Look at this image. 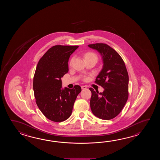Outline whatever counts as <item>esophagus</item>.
Listing matches in <instances>:
<instances>
[{
	"label": "esophagus",
	"mask_w": 160,
	"mask_h": 160,
	"mask_svg": "<svg viewBox=\"0 0 160 160\" xmlns=\"http://www.w3.org/2000/svg\"><path fill=\"white\" fill-rule=\"evenodd\" d=\"M82 89H86L87 88V86H81Z\"/></svg>",
	"instance_id": "obj_1"
}]
</instances>
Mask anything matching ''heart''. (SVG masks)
Segmentation results:
<instances>
[{"label":"heart","instance_id":"obj_1","mask_svg":"<svg viewBox=\"0 0 160 160\" xmlns=\"http://www.w3.org/2000/svg\"><path fill=\"white\" fill-rule=\"evenodd\" d=\"M92 56H93V57H95L97 58V55L94 54V53H92V52H88V53H86V54H85V58H86V57H92ZM72 61H73V59L71 61V63L72 62ZM86 78H85L84 80H86Z\"/></svg>","mask_w":160,"mask_h":160}]
</instances>
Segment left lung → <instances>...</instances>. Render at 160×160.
Masks as SVG:
<instances>
[{"label": "left lung", "instance_id": "8db88e82", "mask_svg": "<svg viewBox=\"0 0 160 160\" xmlns=\"http://www.w3.org/2000/svg\"><path fill=\"white\" fill-rule=\"evenodd\" d=\"M102 55L103 66L95 83L104 91L92 92L90 108L99 118L112 119L118 116L125 105L129 96V75L122 58L117 51L105 43L88 44Z\"/></svg>", "mask_w": 160, "mask_h": 160}]
</instances>
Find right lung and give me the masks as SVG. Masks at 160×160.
<instances>
[{
	"label": "right lung",
	"instance_id": "add662e5",
	"mask_svg": "<svg viewBox=\"0 0 160 160\" xmlns=\"http://www.w3.org/2000/svg\"><path fill=\"white\" fill-rule=\"evenodd\" d=\"M78 46L56 45L39 59L33 78V89L38 107L47 118L60 122L68 119L81 88L62 89L61 78L68 72L70 56Z\"/></svg>",
	"mask_w": 160,
	"mask_h": 160
}]
</instances>
